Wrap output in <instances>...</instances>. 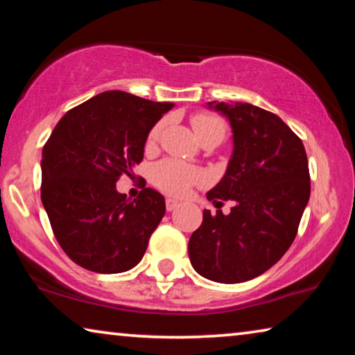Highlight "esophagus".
Here are the masks:
<instances>
[{
	"instance_id": "obj_1",
	"label": "esophagus",
	"mask_w": 355,
	"mask_h": 355,
	"mask_svg": "<svg viewBox=\"0 0 355 355\" xmlns=\"http://www.w3.org/2000/svg\"><path fill=\"white\" fill-rule=\"evenodd\" d=\"M178 205H180V203L177 200L166 199V209H167V211H173V209H175Z\"/></svg>"
}]
</instances>
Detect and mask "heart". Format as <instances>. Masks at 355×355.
<instances>
[{
    "instance_id": "obj_1",
    "label": "heart",
    "mask_w": 355,
    "mask_h": 355,
    "mask_svg": "<svg viewBox=\"0 0 355 355\" xmlns=\"http://www.w3.org/2000/svg\"><path fill=\"white\" fill-rule=\"evenodd\" d=\"M192 128L199 139L208 135H219L220 139L225 136V125L219 117L209 116V114H197L192 117ZM163 130V122L156 123L150 131L147 146L152 147L159 137ZM152 182L163 189L167 194L184 196L188 194L192 184H199L205 182V173L197 167L180 163L177 159H163L152 167Z\"/></svg>"
}]
</instances>
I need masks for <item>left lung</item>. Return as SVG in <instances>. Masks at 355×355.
Returning <instances> with one entry per match:
<instances>
[{
    "label": "left lung",
    "instance_id": "obj_1",
    "mask_svg": "<svg viewBox=\"0 0 355 355\" xmlns=\"http://www.w3.org/2000/svg\"><path fill=\"white\" fill-rule=\"evenodd\" d=\"M232 127L233 152L213 203L235 200L230 214L203 209L189 238L192 268L219 284H241L272 268L290 249L310 199L304 144L275 114L250 103L209 101Z\"/></svg>",
    "mask_w": 355,
    "mask_h": 355
}]
</instances>
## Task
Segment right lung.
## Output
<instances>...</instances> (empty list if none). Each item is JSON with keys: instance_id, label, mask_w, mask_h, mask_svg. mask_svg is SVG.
<instances>
[{"instance_id": "add662e5", "label": "right lung", "mask_w": 355, "mask_h": 355, "mask_svg": "<svg viewBox=\"0 0 355 355\" xmlns=\"http://www.w3.org/2000/svg\"><path fill=\"white\" fill-rule=\"evenodd\" d=\"M173 103L106 91L65 112L42 150L40 197L59 245L81 268L117 274L135 268L166 213L146 188L135 200L116 183L144 158L150 130Z\"/></svg>"}]
</instances>
